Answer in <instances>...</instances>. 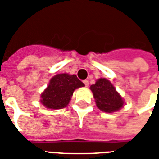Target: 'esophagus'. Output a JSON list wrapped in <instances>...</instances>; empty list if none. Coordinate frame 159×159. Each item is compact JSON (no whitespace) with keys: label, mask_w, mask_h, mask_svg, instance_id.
Wrapping results in <instances>:
<instances>
[{"label":"esophagus","mask_w":159,"mask_h":159,"mask_svg":"<svg viewBox=\"0 0 159 159\" xmlns=\"http://www.w3.org/2000/svg\"><path fill=\"white\" fill-rule=\"evenodd\" d=\"M84 84H85V85L87 87L89 85V81L88 80H84Z\"/></svg>","instance_id":"esophagus-1"}]
</instances>
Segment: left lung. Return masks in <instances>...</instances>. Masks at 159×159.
Returning <instances> with one entry per match:
<instances>
[{
	"mask_svg": "<svg viewBox=\"0 0 159 159\" xmlns=\"http://www.w3.org/2000/svg\"><path fill=\"white\" fill-rule=\"evenodd\" d=\"M97 107L105 113H113L124 106V99L113 84L105 78H100L90 86Z\"/></svg>",
	"mask_w": 159,
	"mask_h": 159,
	"instance_id": "1",
	"label": "left lung"
}]
</instances>
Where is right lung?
<instances>
[{"label":"right lung","mask_w":159,"mask_h":159,"mask_svg":"<svg viewBox=\"0 0 159 159\" xmlns=\"http://www.w3.org/2000/svg\"><path fill=\"white\" fill-rule=\"evenodd\" d=\"M85 86L75 74H58L50 79L48 86L41 93L40 103L50 110L63 109L69 103L74 92Z\"/></svg>","instance_id":"obj_1"}]
</instances>
